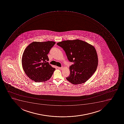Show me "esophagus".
I'll use <instances>...</instances> for the list:
<instances>
[{
	"label": "esophagus",
	"instance_id": "1",
	"mask_svg": "<svg viewBox=\"0 0 124 124\" xmlns=\"http://www.w3.org/2000/svg\"><path fill=\"white\" fill-rule=\"evenodd\" d=\"M57 68H58L59 69H62V67H57Z\"/></svg>",
	"mask_w": 124,
	"mask_h": 124
}]
</instances>
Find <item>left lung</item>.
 Listing matches in <instances>:
<instances>
[{
  "label": "left lung",
  "instance_id": "left-lung-1",
  "mask_svg": "<svg viewBox=\"0 0 124 124\" xmlns=\"http://www.w3.org/2000/svg\"><path fill=\"white\" fill-rule=\"evenodd\" d=\"M62 48L67 59L73 64L67 80L74 85L86 82L97 70L98 59L95 47L79 39L66 40L57 43Z\"/></svg>",
  "mask_w": 124,
  "mask_h": 124
}]
</instances>
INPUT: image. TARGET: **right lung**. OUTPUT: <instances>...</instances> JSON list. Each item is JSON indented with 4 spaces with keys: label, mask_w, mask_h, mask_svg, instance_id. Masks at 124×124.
Returning a JSON list of instances; mask_svg holds the SVG:
<instances>
[{
    "label": "right lung",
    "mask_w": 124,
    "mask_h": 124,
    "mask_svg": "<svg viewBox=\"0 0 124 124\" xmlns=\"http://www.w3.org/2000/svg\"><path fill=\"white\" fill-rule=\"evenodd\" d=\"M55 43L52 41L33 42L25 48L22 63L25 73L31 80L44 82L51 78L55 69L47 62V54Z\"/></svg>",
    "instance_id": "add662e5"
}]
</instances>
